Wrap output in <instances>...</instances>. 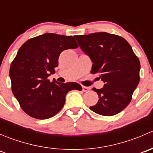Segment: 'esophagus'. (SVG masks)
Returning <instances> with one entry per match:
<instances>
[{"label": "esophagus", "instance_id": "34e87169", "mask_svg": "<svg viewBox=\"0 0 153 153\" xmlns=\"http://www.w3.org/2000/svg\"><path fill=\"white\" fill-rule=\"evenodd\" d=\"M89 89H90V88L87 87V86H82L83 92H87V91H89Z\"/></svg>", "mask_w": 153, "mask_h": 153}]
</instances>
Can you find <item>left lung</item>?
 Segmentation results:
<instances>
[{
	"label": "left lung",
	"mask_w": 153,
	"mask_h": 153,
	"mask_svg": "<svg viewBox=\"0 0 153 153\" xmlns=\"http://www.w3.org/2000/svg\"><path fill=\"white\" fill-rule=\"evenodd\" d=\"M74 37L93 64L91 72L99 73L104 83L101 89H92L99 100L89 109L105 116L119 113L130 103L139 83V59L118 35L101 32Z\"/></svg>",
	"instance_id": "1"
}]
</instances>
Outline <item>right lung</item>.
<instances>
[{
  "mask_svg": "<svg viewBox=\"0 0 153 153\" xmlns=\"http://www.w3.org/2000/svg\"><path fill=\"white\" fill-rule=\"evenodd\" d=\"M78 47L72 36L45 33L29 39L20 48L11 64L10 76L12 93L29 116L51 118L63 108L68 92L82 90L77 83L48 79L55 72L61 52Z\"/></svg>",
  "mask_w": 153,
  "mask_h": 153,
  "instance_id": "add662e5",
  "label": "right lung"
}]
</instances>
